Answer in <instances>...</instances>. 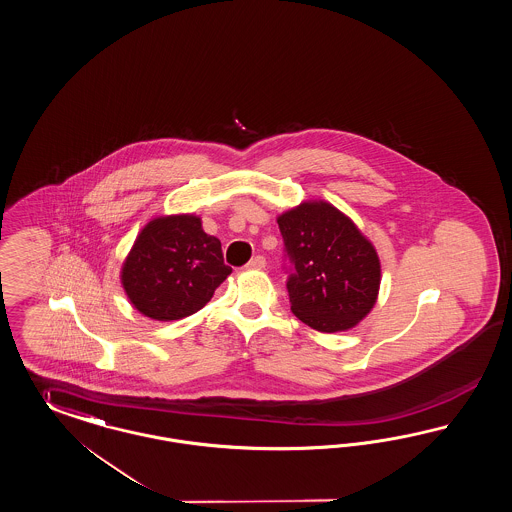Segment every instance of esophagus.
<instances>
[{"label": "esophagus", "instance_id": "obj_1", "mask_svg": "<svg viewBox=\"0 0 512 512\" xmlns=\"http://www.w3.org/2000/svg\"><path fill=\"white\" fill-rule=\"evenodd\" d=\"M266 266L265 257H261V255H257V257H253L249 263H247V268L249 270H263Z\"/></svg>", "mask_w": 512, "mask_h": 512}]
</instances>
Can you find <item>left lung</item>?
Returning a JSON list of instances; mask_svg holds the SVG:
<instances>
[{
	"label": "left lung",
	"instance_id": "1",
	"mask_svg": "<svg viewBox=\"0 0 512 512\" xmlns=\"http://www.w3.org/2000/svg\"><path fill=\"white\" fill-rule=\"evenodd\" d=\"M293 265L287 280L291 312L319 333L355 327L380 291V259L346 213L325 200H306L278 215Z\"/></svg>",
	"mask_w": 512,
	"mask_h": 512
}]
</instances>
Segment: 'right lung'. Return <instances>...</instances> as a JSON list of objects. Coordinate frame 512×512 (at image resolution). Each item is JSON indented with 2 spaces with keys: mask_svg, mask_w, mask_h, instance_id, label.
<instances>
[{
  "mask_svg": "<svg viewBox=\"0 0 512 512\" xmlns=\"http://www.w3.org/2000/svg\"><path fill=\"white\" fill-rule=\"evenodd\" d=\"M230 272L219 238L204 232L198 215H159L136 236L121 285L145 318L174 321L204 308Z\"/></svg>",
  "mask_w": 512,
  "mask_h": 512,
  "instance_id": "1",
  "label": "right lung"
}]
</instances>
